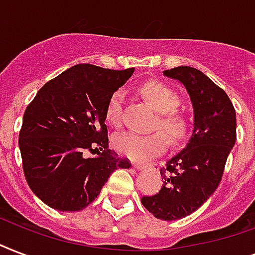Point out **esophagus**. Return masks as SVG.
<instances>
[{
    "label": "esophagus",
    "mask_w": 255,
    "mask_h": 255,
    "mask_svg": "<svg viewBox=\"0 0 255 255\" xmlns=\"http://www.w3.org/2000/svg\"><path fill=\"white\" fill-rule=\"evenodd\" d=\"M149 164H144V163H135L133 164V168L137 170H141V169H145Z\"/></svg>",
    "instance_id": "34e87169"
}]
</instances>
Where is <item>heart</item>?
Here are the masks:
<instances>
[{"label": "heart", "instance_id": "heart-1", "mask_svg": "<svg viewBox=\"0 0 255 255\" xmlns=\"http://www.w3.org/2000/svg\"><path fill=\"white\" fill-rule=\"evenodd\" d=\"M141 95L156 111L159 119L156 127H161L169 135L170 139H180L185 132V119L178 114L176 108L180 104L178 95L174 90L163 82H148L140 88ZM123 112V92L115 91L108 100L106 107V120L111 126L118 127L122 122ZM168 145V137L163 131L152 133H136L123 132L114 137V147L119 153L132 160H147L159 155Z\"/></svg>", "mask_w": 255, "mask_h": 255}]
</instances>
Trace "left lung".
<instances>
[{
  "label": "left lung",
  "instance_id": "left-lung-1",
  "mask_svg": "<svg viewBox=\"0 0 255 255\" xmlns=\"http://www.w3.org/2000/svg\"><path fill=\"white\" fill-rule=\"evenodd\" d=\"M164 75L185 86L193 106V132L182 151L160 169L161 189L141 197V204L156 218L174 221L196 212L217 189L237 139V120L229 96L200 70L180 66Z\"/></svg>",
  "mask_w": 255,
  "mask_h": 255
}]
</instances>
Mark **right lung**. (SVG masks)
I'll list each match as a JSON object with an SVG mask.
<instances>
[{
	"instance_id": "obj_1",
	"label": "right lung",
	"mask_w": 255,
	"mask_h": 255,
	"mask_svg": "<svg viewBox=\"0 0 255 255\" xmlns=\"http://www.w3.org/2000/svg\"><path fill=\"white\" fill-rule=\"evenodd\" d=\"M133 71L73 66L47 82L26 107L18 139L22 167L30 189L46 205L61 212L85 209L114 170L131 167L108 148L104 122L108 100Z\"/></svg>"
}]
</instances>
